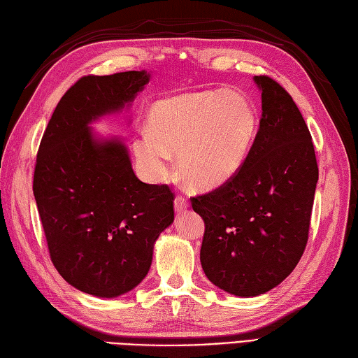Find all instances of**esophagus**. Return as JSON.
I'll return each mask as SVG.
<instances>
[{"instance_id":"1","label":"esophagus","mask_w":358,"mask_h":358,"mask_svg":"<svg viewBox=\"0 0 358 358\" xmlns=\"http://www.w3.org/2000/svg\"><path fill=\"white\" fill-rule=\"evenodd\" d=\"M173 206H175V212H183L187 209V201L183 199V196H177V199L173 200Z\"/></svg>"}]
</instances>
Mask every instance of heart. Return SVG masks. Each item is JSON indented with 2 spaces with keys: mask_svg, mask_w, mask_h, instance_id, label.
<instances>
[{
  "mask_svg": "<svg viewBox=\"0 0 358 358\" xmlns=\"http://www.w3.org/2000/svg\"><path fill=\"white\" fill-rule=\"evenodd\" d=\"M252 101L238 90H200L164 98L149 112V131L134 138L135 155L150 177L167 172L178 152V171L195 191L227 183L245 163L255 136Z\"/></svg>",
  "mask_w": 358,
  "mask_h": 358,
  "instance_id": "b5f03b06",
  "label": "heart"
}]
</instances>
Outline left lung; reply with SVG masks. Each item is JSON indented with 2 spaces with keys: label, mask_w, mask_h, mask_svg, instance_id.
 <instances>
[{
  "label": "left lung",
  "mask_w": 358,
  "mask_h": 358,
  "mask_svg": "<svg viewBox=\"0 0 358 358\" xmlns=\"http://www.w3.org/2000/svg\"><path fill=\"white\" fill-rule=\"evenodd\" d=\"M252 148L227 183L194 196L204 222L200 262L223 291L257 296L278 286L305 252L318 181L313 136L292 96L269 77Z\"/></svg>",
  "instance_id": "8db88e82"
}]
</instances>
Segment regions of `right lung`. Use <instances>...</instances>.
<instances>
[{
	"instance_id": "add662e5",
	"label": "right lung",
	"mask_w": 358,
	"mask_h": 358,
	"mask_svg": "<svg viewBox=\"0 0 358 358\" xmlns=\"http://www.w3.org/2000/svg\"><path fill=\"white\" fill-rule=\"evenodd\" d=\"M149 78L146 71L80 78L53 110L36 155L34 195L50 260L67 283L103 299L141 283L173 222L169 186L143 183L126 144L90 131L131 104Z\"/></svg>"
}]
</instances>
